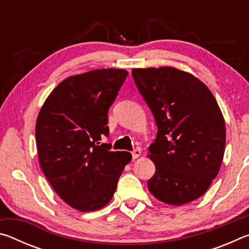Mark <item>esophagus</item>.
<instances>
[{
	"instance_id": "34e87169",
	"label": "esophagus",
	"mask_w": 249,
	"mask_h": 249,
	"mask_svg": "<svg viewBox=\"0 0 249 249\" xmlns=\"http://www.w3.org/2000/svg\"><path fill=\"white\" fill-rule=\"evenodd\" d=\"M132 156H133V159H136L141 156V149H134L133 153H132Z\"/></svg>"
}]
</instances>
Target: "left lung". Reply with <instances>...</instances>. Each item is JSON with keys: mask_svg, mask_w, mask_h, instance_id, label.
Wrapping results in <instances>:
<instances>
[{"mask_svg": "<svg viewBox=\"0 0 249 249\" xmlns=\"http://www.w3.org/2000/svg\"><path fill=\"white\" fill-rule=\"evenodd\" d=\"M132 75L157 125L148 147L156 167L150 193L172 205L196 200L224 156L225 123L215 98L199 79L171 67L133 69Z\"/></svg>", "mask_w": 249, "mask_h": 249, "instance_id": "obj_1", "label": "left lung"}]
</instances>
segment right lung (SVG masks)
<instances>
[{
	"label": "right lung",
	"instance_id": "obj_1",
	"mask_svg": "<svg viewBox=\"0 0 249 249\" xmlns=\"http://www.w3.org/2000/svg\"><path fill=\"white\" fill-rule=\"evenodd\" d=\"M128 72L99 69L59 83L36 123L39 163L57 195L81 212L107 205L132 159L100 144L108 136L107 113Z\"/></svg>",
	"mask_w": 249,
	"mask_h": 249
}]
</instances>
